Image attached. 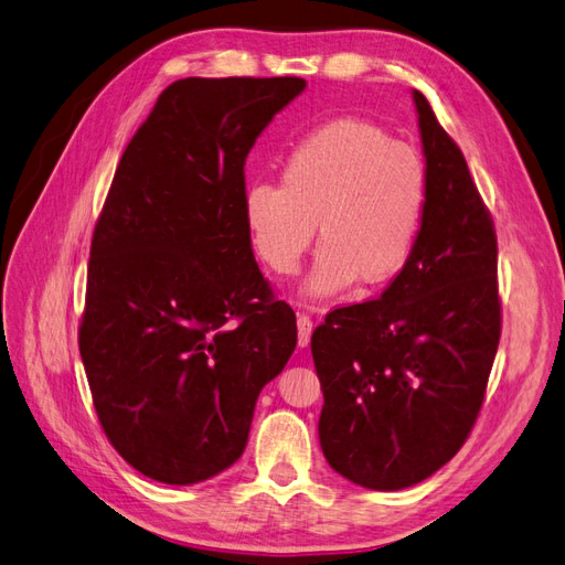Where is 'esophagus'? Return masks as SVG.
Wrapping results in <instances>:
<instances>
[{
    "mask_svg": "<svg viewBox=\"0 0 565 565\" xmlns=\"http://www.w3.org/2000/svg\"><path fill=\"white\" fill-rule=\"evenodd\" d=\"M312 329H315V321L309 315H298V344L300 348H307L309 338H312Z\"/></svg>",
    "mask_w": 565,
    "mask_h": 565,
    "instance_id": "obj_1",
    "label": "esophagus"
}]
</instances>
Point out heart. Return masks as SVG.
I'll use <instances>...</instances> for the list:
<instances>
[{"instance_id": "heart-1", "label": "heart", "mask_w": 565, "mask_h": 565, "mask_svg": "<svg viewBox=\"0 0 565 565\" xmlns=\"http://www.w3.org/2000/svg\"><path fill=\"white\" fill-rule=\"evenodd\" d=\"M429 204L423 157L382 126L342 117L305 136L281 167V185L250 183L244 217L253 248L294 275L319 236L307 296L385 286L402 275L420 239Z\"/></svg>"}]
</instances>
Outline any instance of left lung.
Returning <instances> with one entry per match:
<instances>
[{
  "label": "left lung",
  "mask_w": 565,
  "mask_h": 565,
  "mask_svg": "<svg viewBox=\"0 0 565 565\" xmlns=\"http://www.w3.org/2000/svg\"><path fill=\"white\" fill-rule=\"evenodd\" d=\"M413 100L429 173L413 258L380 298L333 309L312 333L321 450L373 490L420 483L462 448L502 331L493 217L429 100Z\"/></svg>",
  "instance_id": "1"
}]
</instances>
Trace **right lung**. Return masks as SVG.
I'll list each match as a JSON object with an SVG mask.
<instances>
[{"mask_svg":"<svg viewBox=\"0 0 565 565\" xmlns=\"http://www.w3.org/2000/svg\"><path fill=\"white\" fill-rule=\"evenodd\" d=\"M300 77H188L126 145L90 239L79 354L107 441L190 486L242 458L296 315L250 250L246 157Z\"/></svg>","mask_w":565,"mask_h":565,"instance_id":"1","label":"right lung"}]
</instances>
